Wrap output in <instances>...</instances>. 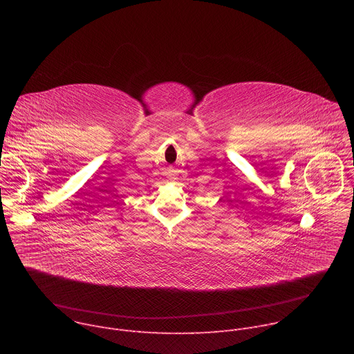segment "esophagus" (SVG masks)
I'll list each match as a JSON object with an SVG mask.
<instances>
[{"mask_svg":"<svg viewBox=\"0 0 354 354\" xmlns=\"http://www.w3.org/2000/svg\"><path fill=\"white\" fill-rule=\"evenodd\" d=\"M171 176H175V175H171Z\"/></svg>","mask_w":354,"mask_h":354,"instance_id":"esophagus-1","label":"esophagus"}]
</instances>
